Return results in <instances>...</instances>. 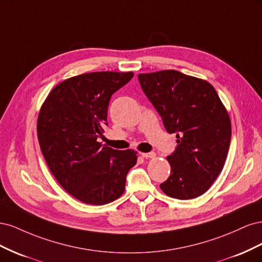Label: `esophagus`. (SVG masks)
<instances>
[{
	"instance_id": "esophagus-1",
	"label": "esophagus",
	"mask_w": 262,
	"mask_h": 262,
	"mask_svg": "<svg viewBox=\"0 0 262 262\" xmlns=\"http://www.w3.org/2000/svg\"><path fill=\"white\" fill-rule=\"evenodd\" d=\"M141 155H142V157H144V158H153V157H155V153H154V152H148V153H142Z\"/></svg>"
}]
</instances>
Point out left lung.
<instances>
[{
  "label": "left lung",
  "mask_w": 262,
  "mask_h": 262,
  "mask_svg": "<svg viewBox=\"0 0 262 262\" xmlns=\"http://www.w3.org/2000/svg\"><path fill=\"white\" fill-rule=\"evenodd\" d=\"M138 78L166 131L177 138L167 157L170 175L161 189L179 200L203 194L223 169L232 138L231 120L215 89L175 70Z\"/></svg>",
  "instance_id": "obj_1"
}]
</instances>
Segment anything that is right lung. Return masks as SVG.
Wrapping results in <instances>:
<instances>
[{
  "label": "right lung",
  "instance_id": "right-lung-1",
  "mask_svg": "<svg viewBox=\"0 0 262 262\" xmlns=\"http://www.w3.org/2000/svg\"><path fill=\"white\" fill-rule=\"evenodd\" d=\"M133 72H93L68 78L50 92L37 121L39 145L55 179L80 201L101 205L120 196L137 163L133 149L97 141L104 133L110 98Z\"/></svg>",
  "mask_w": 262,
  "mask_h": 262
}]
</instances>
